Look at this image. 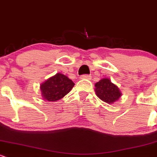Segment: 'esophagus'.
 <instances>
[{
    "instance_id": "1",
    "label": "esophagus",
    "mask_w": 157,
    "mask_h": 157,
    "mask_svg": "<svg viewBox=\"0 0 157 157\" xmlns=\"http://www.w3.org/2000/svg\"><path fill=\"white\" fill-rule=\"evenodd\" d=\"M81 78L82 79H87V80H90L91 78V76L89 75H83L81 76Z\"/></svg>"
}]
</instances>
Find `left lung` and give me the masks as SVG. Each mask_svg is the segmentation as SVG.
Instances as JSON below:
<instances>
[{
    "label": "left lung",
    "instance_id": "left-lung-1",
    "mask_svg": "<svg viewBox=\"0 0 157 157\" xmlns=\"http://www.w3.org/2000/svg\"><path fill=\"white\" fill-rule=\"evenodd\" d=\"M95 93L98 97L108 104L117 101L121 96L118 87L111 82L109 78H102L94 85Z\"/></svg>",
    "mask_w": 157,
    "mask_h": 157
}]
</instances>
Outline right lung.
<instances>
[{
    "instance_id": "1",
    "label": "right lung",
    "mask_w": 157,
    "mask_h": 157,
    "mask_svg": "<svg viewBox=\"0 0 157 157\" xmlns=\"http://www.w3.org/2000/svg\"><path fill=\"white\" fill-rule=\"evenodd\" d=\"M74 85V82L66 75L57 73L41 84L42 97L48 101H56L67 94Z\"/></svg>"
}]
</instances>
